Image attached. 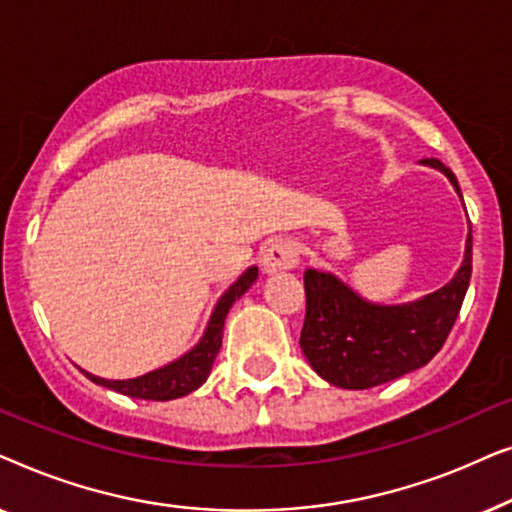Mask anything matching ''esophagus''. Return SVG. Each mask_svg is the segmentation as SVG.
<instances>
[{
	"instance_id": "34e87169",
	"label": "esophagus",
	"mask_w": 512,
	"mask_h": 512,
	"mask_svg": "<svg viewBox=\"0 0 512 512\" xmlns=\"http://www.w3.org/2000/svg\"><path fill=\"white\" fill-rule=\"evenodd\" d=\"M298 244L291 237H279L263 247L261 251V265L265 272H279V270H291L298 265Z\"/></svg>"
}]
</instances>
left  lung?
<instances>
[{
  "mask_svg": "<svg viewBox=\"0 0 512 512\" xmlns=\"http://www.w3.org/2000/svg\"><path fill=\"white\" fill-rule=\"evenodd\" d=\"M422 163L447 174L461 195L450 167L438 158ZM473 272V235L464 263L450 284L410 305H370L328 272H305V324L300 349L326 382L342 389H370L422 368L445 345Z\"/></svg>",
  "mask_w": 512,
  "mask_h": 512,
  "instance_id": "8db88e82",
  "label": "left lung"
}]
</instances>
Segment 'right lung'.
<instances>
[{"label":"right lung","mask_w":512,"mask_h":512,"mask_svg":"<svg viewBox=\"0 0 512 512\" xmlns=\"http://www.w3.org/2000/svg\"><path fill=\"white\" fill-rule=\"evenodd\" d=\"M258 277L256 268H249L244 275L237 279V282L230 286V289L223 293L219 303L214 307L212 319H209V326L198 347H193L191 352L181 356L179 361L170 363V366L153 370V373H146L142 377H135V380H104V377H95L81 370L88 380L95 384H102V387L114 389L118 394L130 396V398H144V401H172V398H181L191 394L200 387L202 382L209 377V370L214 366L216 354L221 349V338H223V321H226V314L237 298L242 296L244 291L254 284Z\"/></svg>","instance_id":"1"}]
</instances>
